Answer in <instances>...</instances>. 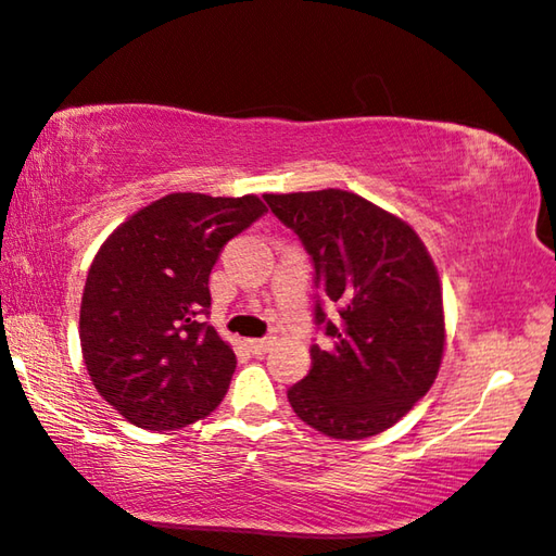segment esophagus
<instances>
[{"label":"esophagus","instance_id":"obj_1","mask_svg":"<svg viewBox=\"0 0 556 556\" xmlns=\"http://www.w3.org/2000/svg\"><path fill=\"white\" fill-rule=\"evenodd\" d=\"M273 342H276V339H273V337H263V339H249V349H251V354H256V356L266 354L268 349L273 346Z\"/></svg>","mask_w":556,"mask_h":556}]
</instances>
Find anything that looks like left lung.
<instances>
[{
    "label": "left lung",
    "mask_w": 556,
    "mask_h": 556,
    "mask_svg": "<svg viewBox=\"0 0 556 556\" xmlns=\"http://www.w3.org/2000/svg\"><path fill=\"white\" fill-rule=\"evenodd\" d=\"M298 233L323 300L315 325L332 349L313 344V368L288 391L300 420L334 440L393 427L430 391L444 352L442 286L410 224L346 190L263 194Z\"/></svg>",
    "instance_id": "left-lung-1"
}]
</instances>
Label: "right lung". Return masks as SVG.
<instances>
[{
	"instance_id": "add662e5",
	"label": "right lung",
	"mask_w": 556,
	"mask_h": 556,
	"mask_svg": "<svg viewBox=\"0 0 556 556\" xmlns=\"http://www.w3.org/2000/svg\"><path fill=\"white\" fill-rule=\"evenodd\" d=\"M256 194L173 192L131 214L87 273L80 344L116 413L153 432L202 420L227 395L237 356L204 323L224 243L263 217Z\"/></svg>"
}]
</instances>
